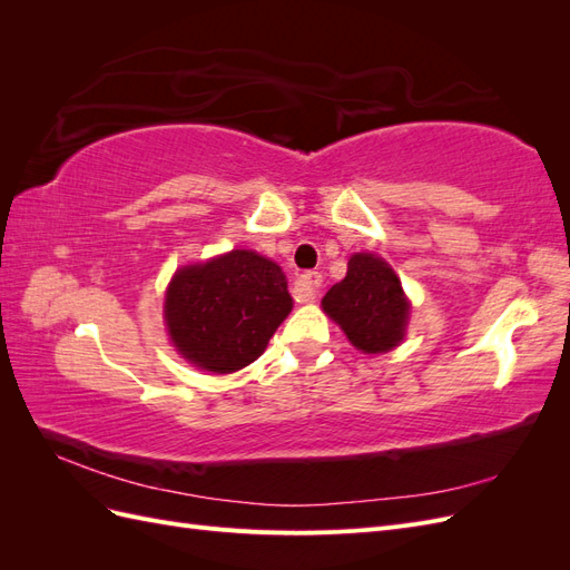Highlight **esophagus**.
Here are the masks:
<instances>
[{"mask_svg":"<svg viewBox=\"0 0 570 570\" xmlns=\"http://www.w3.org/2000/svg\"><path fill=\"white\" fill-rule=\"evenodd\" d=\"M323 285V275L316 271H308L299 275L295 283V297L297 302H314L318 297V287Z\"/></svg>","mask_w":570,"mask_h":570,"instance_id":"1","label":"esophagus"}]
</instances>
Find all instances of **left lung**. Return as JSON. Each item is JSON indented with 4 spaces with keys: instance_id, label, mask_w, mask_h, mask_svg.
I'll list each match as a JSON object with an SVG mask.
<instances>
[{
    "instance_id": "obj_1",
    "label": "left lung",
    "mask_w": 570,
    "mask_h": 570,
    "mask_svg": "<svg viewBox=\"0 0 570 570\" xmlns=\"http://www.w3.org/2000/svg\"><path fill=\"white\" fill-rule=\"evenodd\" d=\"M323 312L364 354H383L404 340L409 299L400 278L381 256L352 254L344 281L323 297Z\"/></svg>"
}]
</instances>
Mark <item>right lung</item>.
<instances>
[{
  "instance_id": "add662e5",
  "label": "right lung",
  "mask_w": 570,
  "mask_h": 570,
  "mask_svg": "<svg viewBox=\"0 0 570 570\" xmlns=\"http://www.w3.org/2000/svg\"><path fill=\"white\" fill-rule=\"evenodd\" d=\"M292 312L285 273L271 258L233 249L183 266L166 289L164 318L176 350L212 373H235L264 354Z\"/></svg>"
}]
</instances>
